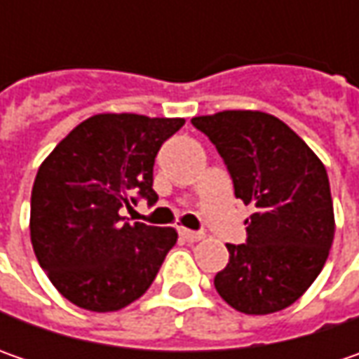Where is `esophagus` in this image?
<instances>
[{
	"mask_svg": "<svg viewBox=\"0 0 359 359\" xmlns=\"http://www.w3.org/2000/svg\"><path fill=\"white\" fill-rule=\"evenodd\" d=\"M180 236H182V238H184L186 241L203 240V233H201V231H191V229H186V228L180 229Z\"/></svg>",
	"mask_w": 359,
	"mask_h": 359,
	"instance_id": "34e87169",
	"label": "esophagus"
}]
</instances>
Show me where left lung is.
I'll list each match as a JSON object with an SVG mask.
<instances>
[{
  "instance_id": "8db88e82",
  "label": "left lung",
  "mask_w": 359,
  "mask_h": 359,
  "mask_svg": "<svg viewBox=\"0 0 359 359\" xmlns=\"http://www.w3.org/2000/svg\"><path fill=\"white\" fill-rule=\"evenodd\" d=\"M191 123L226 161L236 198L254 208L245 219L248 241L226 243L229 262L214 278L217 294L248 316L290 308L320 276L334 241L322 159L266 111L226 109Z\"/></svg>"
}]
</instances>
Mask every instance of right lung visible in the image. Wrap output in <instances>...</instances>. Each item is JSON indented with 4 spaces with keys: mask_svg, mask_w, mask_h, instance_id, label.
Listing matches in <instances>:
<instances>
[{
    "mask_svg": "<svg viewBox=\"0 0 359 359\" xmlns=\"http://www.w3.org/2000/svg\"><path fill=\"white\" fill-rule=\"evenodd\" d=\"M184 118L97 114L43 159L32 189L29 233L49 282L81 310L118 311L147 292L173 228L130 224L121 208L154 191V161Z\"/></svg>",
    "mask_w": 359,
    "mask_h": 359,
    "instance_id": "obj_1",
    "label": "right lung"
}]
</instances>
